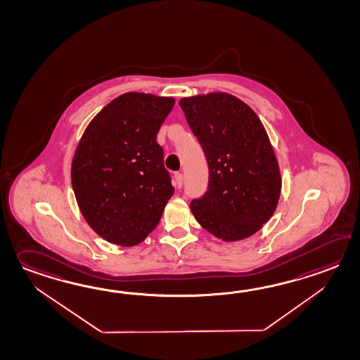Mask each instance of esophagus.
I'll return each mask as SVG.
<instances>
[{"label":"esophagus","mask_w":360,"mask_h":360,"mask_svg":"<svg viewBox=\"0 0 360 360\" xmlns=\"http://www.w3.org/2000/svg\"><path fill=\"white\" fill-rule=\"evenodd\" d=\"M182 184H184V176H182V173H176V174H174V186H176V188H181Z\"/></svg>","instance_id":"esophagus-1"}]
</instances>
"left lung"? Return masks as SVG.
Wrapping results in <instances>:
<instances>
[{
	"label": "left lung",
	"mask_w": 360,
	"mask_h": 360,
	"mask_svg": "<svg viewBox=\"0 0 360 360\" xmlns=\"http://www.w3.org/2000/svg\"><path fill=\"white\" fill-rule=\"evenodd\" d=\"M179 105L208 161V191L190 204L200 226L224 241L262 229L279 202V164L262 122L227 93L182 98Z\"/></svg>",
	"instance_id": "left-lung-1"
}]
</instances>
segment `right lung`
Returning <instances> with one entry per match:
<instances>
[{
	"instance_id": "add662e5",
	"label": "right lung",
	"mask_w": 360,
	"mask_h": 360,
	"mask_svg": "<svg viewBox=\"0 0 360 360\" xmlns=\"http://www.w3.org/2000/svg\"><path fill=\"white\" fill-rule=\"evenodd\" d=\"M173 96L130 91L90 121L71 167L81 214L104 240L121 247L143 241L174 193L156 142Z\"/></svg>"
}]
</instances>
